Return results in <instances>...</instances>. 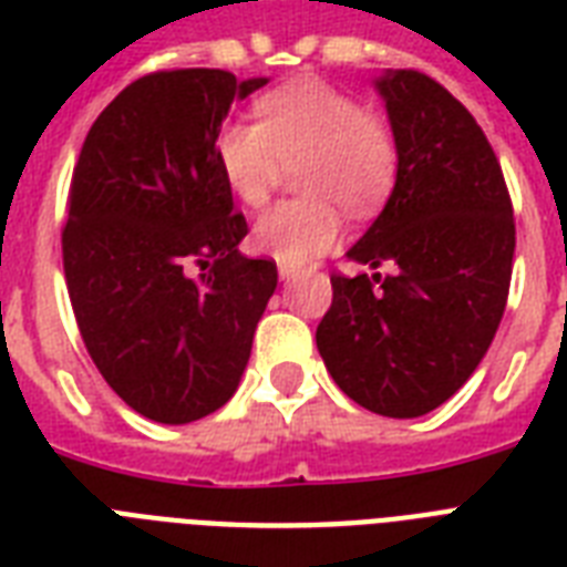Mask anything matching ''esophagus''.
Listing matches in <instances>:
<instances>
[{
	"label": "esophagus",
	"instance_id": "34e87169",
	"mask_svg": "<svg viewBox=\"0 0 567 567\" xmlns=\"http://www.w3.org/2000/svg\"><path fill=\"white\" fill-rule=\"evenodd\" d=\"M300 274V270H297V267L293 265H285V261H279V276H282V279H293V276Z\"/></svg>",
	"mask_w": 567,
	"mask_h": 567
}]
</instances>
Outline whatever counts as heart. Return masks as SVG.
I'll return each instance as SVG.
<instances>
[{
	"instance_id": "1",
	"label": "heart",
	"mask_w": 567,
	"mask_h": 567,
	"mask_svg": "<svg viewBox=\"0 0 567 567\" xmlns=\"http://www.w3.org/2000/svg\"><path fill=\"white\" fill-rule=\"evenodd\" d=\"M258 123L231 120L217 132V167L249 208L270 199L288 167L300 199L256 220L252 244L285 265L327 252L344 235V213L368 217L394 185L396 144L382 117L320 79H300L258 100Z\"/></svg>"
}]
</instances>
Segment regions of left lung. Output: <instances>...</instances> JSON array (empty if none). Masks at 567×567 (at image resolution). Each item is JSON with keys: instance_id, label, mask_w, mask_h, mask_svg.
<instances>
[{"instance_id": "obj_1", "label": "left lung", "mask_w": 567, "mask_h": 567, "mask_svg": "<svg viewBox=\"0 0 567 567\" xmlns=\"http://www.w3.org/2000/svg\"><path fill=\"white\" fill-rule=\"evenodd\" d=\"M396 144L385 208L332 274L318 350L368 412L421 417L465 385L501 327L515 217L501 162L471 111L417 70L377 82Z\"/></svg>"}]
</instances>
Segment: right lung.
I'll list each match as a JSON object with an SVG mask.
<instances>
[{
	"label": "right lung",
	"mask_w": 567,
	"mask_h": 567,
	"mask_svg": "<svg viewBox=\"0 0 567 567\" xmlns=\"http://www.w3.org/2000/svg\"><path fill=\"white\" fill-rule=\"evenodd\" d=\"M267 79L162 70L120 91L84 137L61 231L75 323L111 391L155 423L217 412L276 291L217 167L235 96Z\"/></svg>",
	"instance_id": "1"
}]
</instances>
